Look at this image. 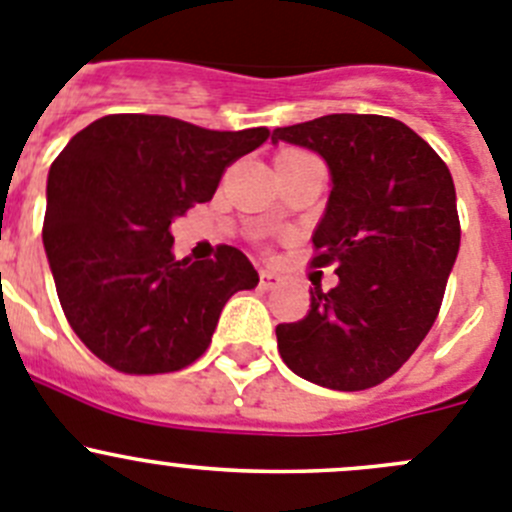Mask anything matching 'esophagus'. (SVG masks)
Segmentation results:
<instances>
[{"label":"esophagus","instance_id":"1","mask_svg":"<svg viewBox=\"0 0 512 512\" xmlns=\"http://www.w3.org/2000/svg\"><path fill=\"white\" fill-rule=\"evenodd\" d=\"M279 284H281V276L274 274V271H261V274H259V286L264 291L276 289Z\"/></svg>","mask_w":512,"mask_h":512}]
</instances>
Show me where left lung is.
<instances>
[{
	"label": "left lung",
	"mask_w": 512,
	"mask_h": 512,
	"mask_svg": "<svg viewBox=\"0 0 512 512\" xmlns=\"http://www.w3.org/2000/svg\"><path fill=\"white\" fill-rule=\"evenodd\" d=\"M271 143L324 158L332 191L311 264H337L332 291L276 326L286 367L342 392L392 377L427 337L460 251L455 183L440 155L384 115H324L276 128Z\"/></svg>",
	"instance_id": "1"
}]
</instances>
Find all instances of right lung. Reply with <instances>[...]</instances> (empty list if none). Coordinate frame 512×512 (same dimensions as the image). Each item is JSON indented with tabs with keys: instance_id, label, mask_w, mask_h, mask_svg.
<instances>
[{
	"instance_id": "obj_1",
	"label": "right lung",
	"mask_w": 512,
	"mask_h": 512,
	"mask_svg": "<svg viewBox=\"0 0 512 512\" xmlns=\"http://www.w3.org/2000/svg\"><path fill=\"white\" fill-rule=\"evenodd\" d=\"M269 135L105 115L57 155L42 241L62 311L95 357L125 374H163L206 352L226 301L259 274L233 246L178 261L170 223L211 201L226 165Z\"/></svg>"
}]
</instances>
